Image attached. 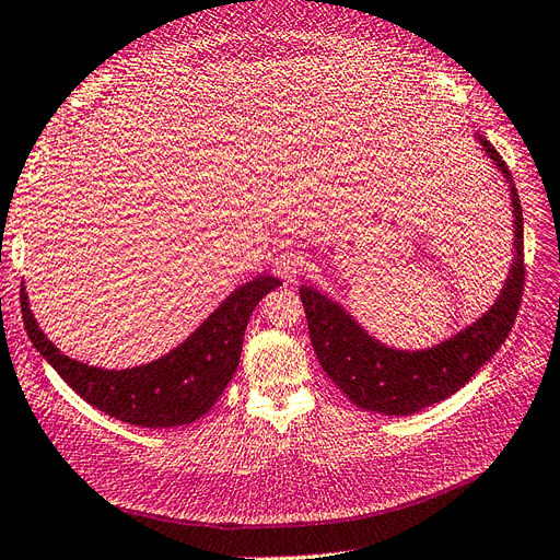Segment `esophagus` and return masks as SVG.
<instances>
[{
	"instance_id": "obj_1",
	"label": "esophagus",
	"mask_w": 560,
	"mask_h": 560,
	"mask_svg": "<svg viewBox=\"0 0 560 560\" xmlns=\"http://www.w3.org/2000/svg\"><path fill=\"white\" fill-rule=\"evenodd\" d=\"M301 268H303L301 254H296L292 249L280 252L278 257H276V261H273V273L280 276L284 282H296Z\"/></svg>"
}]
</instances>
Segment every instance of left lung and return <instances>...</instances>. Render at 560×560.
<instances>
[{"mask_svg": "<svg viewBox=\"0 0 560 560\" xmlns=\"http://www.w3.org/2000/svg\"><path fill=\"white\" fill-rule=\"evenodd\" d=\"M486 156L510 184L514 208V264L498 301L477 322L446 341L425 350H397L369 336L346 308L303 284L299 294L308 319V334L325 374L364 411L383 416H411L457 393L493 358L510 336L521 306L523 268V210L510 167L486 138Z\"/></svg>", "mask_w": 560, "mask_h": 560, "instance_id": "obj_1", "label": "left lung"}]
</instances>
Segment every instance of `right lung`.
Returning a JSON list of instances; mask_svg holds the SVG:
<instances>
[{"label":"right lung","instance_id":"right-lung-1","mask_svg":"<svg viewBox=\"0 0 560 560\" xmlns=\"http://www.w3.org/2000/svg\"><path fill=\"white\" fill-rule=\"evenodd\" d=\"M282 284L259 276L231 292L202 325L161 360L132 369H100L62 354L39 329L21 290L23 322L30 341L79 397L103 413L140 428L189 425L222 397L241 362L247 319L257 303Z\"/></svg>","mask_w":560,"mask_h":560}]
</instances>
